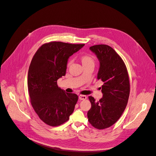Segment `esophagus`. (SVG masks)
Wrapping results in <instances>:
<instances>
[{"label": "esophagus", "mask_w": 156, "mask_h": 156, "mask_svg": "<svg viewBox=\"0 0 156 156\" xmlns=\"http://www.w3.org/2000/svg\"><path fill=\"white\" fill-rule=\"evenodd\" d=\"M87 97L85 95H81V94H80L79 96V100H85L86 99H87Z\"/></svg>", "instance_id": "obj_1"}]
</instances>
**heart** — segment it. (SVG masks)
Wrapping results in <instances>:
<instances>
[{
    "label": "heart",
    "instance_id": "b5f03b06",
    "mask_svg": "<svg viewBox=\"0 0 156 156\" xmlns=\"http://www.w3.org/2000/svg\"><path fill=\"white\" fill-rule=\"evenodd\" d=\"M80 61L84 66H88V65H93L94 64V60L93 56L90 55H83L80 56ZM71 64H72V61L69 60L67 62V66L68 67Z\"/></svg>",
    "mask_w": 156,
    "mask_h": 156
}]
</instances>
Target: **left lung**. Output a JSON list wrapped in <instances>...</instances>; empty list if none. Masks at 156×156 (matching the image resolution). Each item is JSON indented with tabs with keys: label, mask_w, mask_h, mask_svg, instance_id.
<instances>
[{
	"label": "left lung",
	"mask_w": 156,
	"mask_h": 156,
	"mask_svg": "<svg viewBox=\"0 0 156 156\" xmlns=\"http://www.w3.org/2000/svg\"><path fill=\"white\" fill-rule=\"evenodd\" d=\"M90 49L100 62L97 78L104 84L100 100L95 101L93 97H88L91 108L87 115L94 127L103 129L114 124L123 113L129 96V78L124 62L112 48L96 45Z\"/></svg>",
	"instance_id": "1"
}]
</instances>
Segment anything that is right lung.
Returning <instances> with one entry per match:
<instances>
[{"instance_id": "add662e5", "label": "right lung", "mask_w": 156, "mask_h": 156, "mask_svg": "<svg viewBox=\"0 0 156 156\" xmlns=\"http://www.w3.org/2000/svg\"><path fill=\"white\" fill-rule=\"evenodd\" d=\"M84 44L51 41L36 51L28 72V90L32 106L40 119L51 126H58L69 119L78 97L66 93L57 80L66 74L68 60Z\"/></svg>"}]
</instances>
